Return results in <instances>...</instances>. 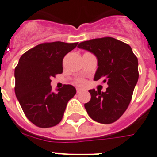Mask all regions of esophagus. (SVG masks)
I'll return each mask as SVG.
<instances>
[{"instance_id": "obj_1", "label": "esophagus", "mask_w": 157, "mask_h": 157, "mask_svg": "<svg viewBox=\"0 0 157 157\" xmlns=\"http://www.w3.org/2000/svg\"><path fill=\"white\" fill-rule=\"evenodd\" d=\"M76 92H77V93H80V92H81V88H76Z\"/></svg>"}]
</instances>
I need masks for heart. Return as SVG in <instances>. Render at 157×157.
<instances>
[{"mask_svg": "<svg viewBox=\"0 0 157 157\" xmlns=\"http://www.w3.org/2000/svg\"><path fill=\"white\" fill-rule=\"evenodd\" d=\"M83 80H81V79H79L78 81H76V83L77 84H79V85H81V84H83Z\"/></svg>", "mask_w": 157, "mask_h": 157, "instance_id": "b5f03b06", "label": "heart"}]
</instances>
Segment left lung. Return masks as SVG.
<instances>
[{
	"instance_id": "8db88e82",
	"label": "left lung",
	"mask_w": 157,
	"mask_h": 157,
	"mask_svg": "<svg viewBox=\"0 0 157 157\" xmlns=\"http://www.w3.org/2000/svg\"><path fill=\"white\" fill-rule=\"evenodd\" d=\"M79 48L96 57L94 80L107 82L106 91L90 90L91 99L85 104L90 118L100 124H112L128 107L138 80V62L131 47L111 37L81 42Z\"/></svg>"
}]
</instances>
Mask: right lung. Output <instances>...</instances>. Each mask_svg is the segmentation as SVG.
<instances>
[{
    "label": "right lung",
    "mask_w": 157,
    "mask_h": 157,
    "mask_svg": "<svg viewBox=\"0 0 157 157\" xmlns=\"http://www.w3.org/2000/svg\"><path fill=\"white\" fill-rule=\"evenodd\" d=\"M78 43H44L20 57L15 69V92L24 113L34 125L46 128L62 120L68 101L76 94L71 85L52 91L51 78L63 72L65 55Z\"/></svg>",
    "instance_id": "1"
}]
</instances>
